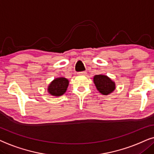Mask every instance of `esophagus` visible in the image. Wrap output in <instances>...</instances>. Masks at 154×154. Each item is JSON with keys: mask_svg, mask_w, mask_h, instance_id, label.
I'll use <instances>...</instances> for the list:
<instances>
[{"mask_svg": "<svg viewBox=\"0 0 154 154\" xmlns=\"http://www.w3.org/2000/svg\"><path fill=\"white\" fill-rule=\"evenodd\" d=\"M87 74V72L85 71H82V72H78V75H85Z\"/></svg>", "mask_w": 154, "mask_h": 154, "instance_id": "esophagus-1", "label": "esophagus"}]
</instances>
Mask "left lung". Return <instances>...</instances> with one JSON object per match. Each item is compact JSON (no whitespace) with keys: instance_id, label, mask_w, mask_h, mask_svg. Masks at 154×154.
I'll use <instances>...</instances> for the list:
<instances>
[{"instance_id":"1","label":"left lung","mask_w":154,"mask_h":154,"mask_svg":"<svg viewBox=\"0 0 154 154\" xmlns=\"http://www.w3.org/2000/svg\"><path fill=\"white\" fill-rule=\"evenodd\" d=\"M94 82L98 91L103 95H108L116 89L115 82L106 75H95L94 77Z\"/></svg>"}]
</instances>
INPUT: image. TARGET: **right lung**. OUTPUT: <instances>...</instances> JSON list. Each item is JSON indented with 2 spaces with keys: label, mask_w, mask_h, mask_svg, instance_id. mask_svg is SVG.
<instances>
[{
  "label": "right lung",
  "mask_w": 154,
  "mask_h": 154,
  "mask_svg": "<svg viewBox=\"0 0 154 154\" xmlns=\"http://www.w3.org/2000/svg\"><path fill=\"white\" fill-rule=\"evenodd\" d=\"M69 82L66 78H56L49 85L48 91L51 95L60 96L66 91Z\"/></svg>",
  "instance_id": "1"
}]
</instances>
